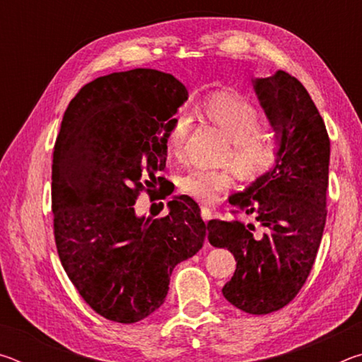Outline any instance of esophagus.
<instances>
[{"instance_id": "obj_1", "label": "esophagus", "mask_w": 362, "mask_h": 362, "mask_svg": "<svg viewBox=\"0 0 362 362\" xmlns=\"http://www.w3.org/2000/svg\"><path fill=\"white\" fill-rule=\"evenodd\" d=\"M201 217H203L204 222H209V220H212L214 214H212V211L209 209V207H206V206H201Z\"/></svg>"}]
</instances>
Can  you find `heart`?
I'll list each match as a JSON object with an SVG mask.
<instances>
[{
  "label": "heart",
  "mask_w": 362,
  "mask_h": 362,
  "mask_svg": "<svg viewBox=\"0 0 362 362\" xmlns=\"http://www.w3.org/2000/svg\"><path fill=\"white\" fill-rule=\"evenodd\" d=\"M204 115L231 140L226 159L243 180H257L276 168L281 150L274 134L260 129L262 116L252 103L243 97L217 94L204 103ZM189 132V116L179 113L170 121L166 134L169 155L180 156ZM233 183L231 169L193 168L179 179L180 189L201 203H212Z\"/></svg>",
  "instance_id": "b5f03b06"
}]
</instances>
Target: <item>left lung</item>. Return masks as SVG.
Returning a JSON list of instances; mask_svg holds the SVG:
<instances>
[{
    "mask_svg": "<svg viewBox=\"0 0 362 362\" xmlns=\"http://www.w3.org/2000/svg\"><path fill=\"white\" fill-rule=\"evenodd\" d=\"M278 139L276 168L228 201L241 220H211L207 240L236 259L223 297L249 315H268L293 300L313 268L326 225L330 140L303 84L278 70L252 79Z\"/></svg>",
    "mask_w": 362,
    "mask_h": 362,
    "instance_id": "1",
    "label": "left lung"
}]
</instances>
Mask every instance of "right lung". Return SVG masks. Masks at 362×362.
Instances as JSON below:
<instances>
[{"instance_id": "right-lung-1", "label": "right lung", "mask_w": 362, "mask_h": 362, "mask_svg": "<svg viewBox=\"0 0 362 362\" xmlns=\"http://www.w3.org/2000/svg\"><path fill=\"white\" fill-rule=\"evenodd\" d=\"M187 99L169 73L136 69L83 86L65 110L52 159L54 236L79 296L110 321L156 311L177 263L203 247L206 223L188 196L169 201L163 218L134 209L142 179L148 187L166 166V134Z\"/></svg>"}]
</instances>
